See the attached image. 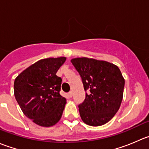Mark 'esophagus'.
Segmentation results:
<instances>
[{
    "label": "esophagus",
    "mask_w": 149,
    "mask_h": 149,
    "mask_svg": "<svg viewBox=\"0 0 149 149\" xmlns=\"http://www.w3.org/2000/svg\"><path fill=\"white\" fill-rule=\"evenodd\" d=\"M72 95H73V93H72V91H69L68 93V97H72Z\"/></svg>",
    "instance_id": "34e87169"
}]
</instances>
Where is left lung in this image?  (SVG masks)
I'll use <instances>...</instances> for the list:
<instances>
[{"label":"left lung","mask_w":149,"mask_h":149,"mask_svg":"<svg viewBox=\"0 0 149 149\" xmlns=\"http://www.w3.org/2000/svg\"><path fill=\"white\" fill-rule=\"evenodd\" d=\"M70 62L86 91L85 100L79 105L82 120L91 126L102 125L120 107L125 86L120 70L114 64L93 58H73Z\"/></svg>","instance_id":"8db88e82"}]
</instances>
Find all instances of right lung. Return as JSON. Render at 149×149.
<instances>
[{
  "label": "right lung",
  "instance_id": "right-lung-1",
  "mask_svg": "<svg viewBox=\"0 0 149 149\" xmlns=\"http://www.w3.org/2000/svg\"><path fill=\"white\" fill-rule=\"evenodd\" d=\"M66 58L40 60L14 81V95L22 112L37 125L50 127L61 120L66 104L60 94L62 79L56 73Z\"/></svg>",
  "mask_w": 149,
  "mask_h": 149
}]
</instances>
